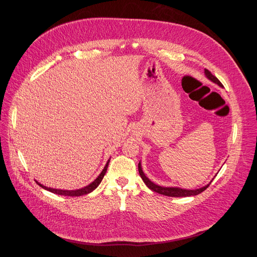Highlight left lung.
<instances>
[{"mask_svg":"<svg viewBox=\"0 0 257 257\" xmlns=\"http://www.w3.org/2000/svg\"><path fill=\"white\" fill-rule=\"evenodd\" d=\"M204 74L206 76L207 79H209L210 81H212L213 83L217 84L219 87H224V85L221 83V81H219L215 76H213L210 71H208L207 69H204ZM138 171H139V175L141 177V179L143 180V182L145 183V185L148 186L151 190L159 193V194H162V195H166V196H170V197H187V196H195L201 192H203L208 186L209 184L201 187V188H198V189H194V190H190V189H182V188H179V187H163V186H160V185H157L155 184L154 182H152L148 177L145 176V174L143 173L142 171V168H141V163L139 162L138 164Z\"/></svg>","mask_w":257,"mask_h":257,"instance_id":"left-lung-1","label":"left lung"}]
</instances>
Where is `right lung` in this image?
Here are the masks:
<instances>
[{"mask_svg":"<svg viewBox=\"0 0 257 257\" xmlns=\"http://www.w3.org/2000/svg\"><path fill=\"white\" fill-rule=\"evenodd\" d=\"M108 163H109V160L106 162V164H105L103 170L101 171V173L98 175V177H97L93 182H91L89 185H87V186H85V187H83V188L77 189V190H62V189H55V188H50V187L44 186L43 184H41V183H39L38 181H36V183H38V184H39L42 188H44V189H46V190H48V191H50V192H52V193L58 194V195H65V196H81V195H85V194H88V193L92 192V191L100 184V182H101V180H102V178H103V176L105 175V172H106V170H107Z\"/></svg>","mask_w":257,"mask_h":257,"instance_id":"obj_1","label":"right lung"}]
</instances>
